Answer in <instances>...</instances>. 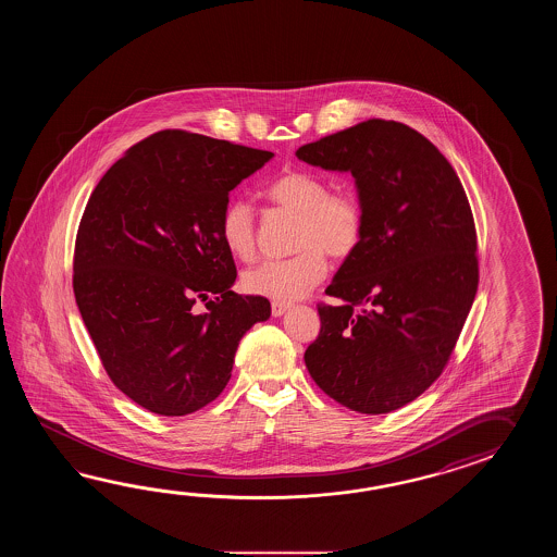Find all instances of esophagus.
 <instances>
[{
    "mask_svg": "<svg viewBox=\"0 0 557 557\" xmlns=\"http://www.w3.org/2000/svg\"><path fill=\"white\" fill-rule=\"evenodd\" d=\"M288 308L290 305H286V302H273V317H283Z\"/></svg>",
    "mask_w": 557,
    "mask_h": 557,
    "instance_id": "34e87169",
    "label": "esophagus"
}]
</instances>
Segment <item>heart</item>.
<instances>
[{
  "instance_id": "obj_1",
  "label": "heart",
  "mask_w": 557,
  "mask_h": 557,
  "mask_svg": "<svg viewBox=\"0 0 557 557\" xmlns=\"http://www.w3.org/2000/svg\"><path fill=\"white\" fill-rule=\"evenodd\" d=\"M267 197L298 214L296 252L288 259L262 261L243 276L250 295L290 302L310 293L329 273L326 252L350 257L364 235V209L350 190L329 193V183L310 171H288L267 187ZM221 238L238 259H250L257 243V223L249 202L235 199L221 214Z\"/></svg>"
}]
</instances>
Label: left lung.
I'll return each instance as SVG.
<instances>
[{
  "instance_id": "1",
  "label": "left lung",
  "mask_w": 557,
  "mask_h": 557,
  "mask_svg": "<svg viewBox=\"0 0 557 557\" xmlns=\"http://www.w3.org/2000/svg\"><path fill=\"white\" fill-rule=\"evenodd\" d=\"M296 157L355 177L364 235L319 305L308 372L336 403L388 414L432 386L478 290L472 209L448 159L418 131L384 119L302 145Z\"/></svg>"
}]
</instances>
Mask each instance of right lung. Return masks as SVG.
<instances>
[{
	"label": "right lung",
	"mask_w": 557,
	"mask_h": 557,
	"mask_svg": "<svg viewBox=\"0 0 557 557\" xmlns=\"http://www.w3.org/2000/svg\"><path fill=\"white\" fill-rule=\"evenodd\" d=\"M273 157L159 131L133 145L87 201L75 300L109 379L149 412L185 416L213 403L245 332L271 317L264 296L231 290L237 267L221 214L228 193ZM197 299L210 300L205 313Z\"/></svg>",
	"instance_id": "add662e5"
}]
</instances>
